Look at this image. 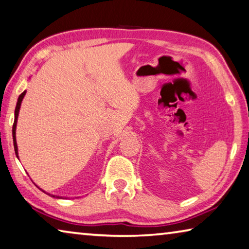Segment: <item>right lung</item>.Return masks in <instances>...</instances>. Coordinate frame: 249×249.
I'll use <instances>...</instances> for the list:
<instances>
[{
	"label": "right lung",
	"mask_w": 249,
	"mask_h": 249,
	"mask_svg": "<svg viewBox=\"0 0 249 249\" xmlns=\"http://www.w3.org/2000/svg\"><path fill=\"white\" fill-rule=\"evenodd\" d=\"M25 95H26V90H24L23 93L19 95L18 99H17V104H16V108H15V119H14V124H13V142H14V150H15V154L17 156V159H18V147H17V143H16V125H17V119H18V113H19L20 105H21V102H23ZM38 188H39V187H38ZM39 189H40L41 191H43V193H45V194H47L46 191L42 190L41 188H39ZM47 195H49V196H51V197H53V198H59V199L63 198V197H61V196H55V195H50V194H47Z\"/></svg>",
	"instance_id": "right-lung-1"
}]
</instances>
